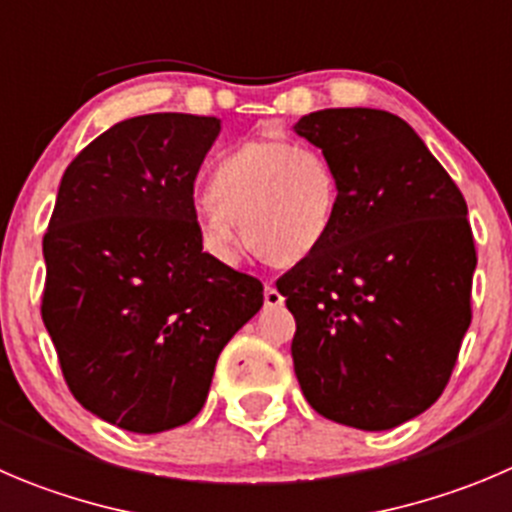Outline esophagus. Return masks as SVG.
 <instances>
[{"instance_id":"34e87169","label":"esophagus","mask_w":512,"mask_h":512,"mask_svg":"<svg viewBox=\"0 0 512 512\" xmlns=\"http://www.w3.org/2000/svg\"><path fill=\"white\" fill-rule=\"evenodd\" d=\"M264 304L271 306V309H276V306L284 304V296L279 294V289H276L274 284L264 286Z\"/></svg>"}]
</instances>
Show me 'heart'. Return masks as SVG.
<instances>
[{
  "instance_id": "obj_1",
  "label": "heart",
  "mask_w": 512,
  "mask_h": 512,
  "mask_svg": "<svg viewBox=\"0 0 512 512\" xmlns=\"http://www.w3.org/2000/svg\"><path fill=\"white\" fill-rule=\"evenodd\" d=\"M339 213V178L316 148L253 138L228 150L208 180L198 231L213 256L233 261L243 238L261 261L291 269L321 251Z\"/></svg>"
}]
</instances>
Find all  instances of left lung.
<instances>
[{"mask_svg": "<svg viewBox=\"0 0 512 512\" xmlns=\"http://www.w3.org/2000/svg\"><path fill=\"white\" fill-rule=\"evenodd\" d=\"M294 133L339 178L329 241L276 281L296 319V379L326 420L392 430L435 405L470 326L467 203L397 115L334 107Z\"/></svg>", "mask_w": 512, "mask_h": 512, "instance_id": "obj_1", "label": "left lung"}]
</instances>
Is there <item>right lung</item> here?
<instances>
[{"label":"right lung","mask_w":512,"mask_h":512,"mask_svg":"<svg viewBox=\"0 0 512 512\" xmlns=\"http://www.w3.org/2000/svg\"><path fill=\"white\" fill-rule=\"evenodd\" d=\"M218 118L153 113L92 140L65 170L42 241V321L75 399L138 435L201 412L259 279L203 251L193 183Z\"/></svg>","instance_id":"1"}]
</instances>
